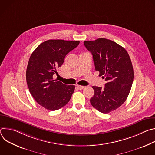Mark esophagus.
Masks as SVG:
<instances>
[{
  "mask_svg": "<svg viewBox=\"0 0 155 155\" xmlns=\"http://www.w3.org/2000/svg\"><path fill=\"white\" fill-rule=\"evenodd\" d=\"M85 86H80V85H77V87L78 88V90H83V88Z\"/></svg>",
  "mask_w": 155,
  "mask_h": 155,
  "instance_id": "obj_1",
  "label": "esophagus"
}]
</instances>
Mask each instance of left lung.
<instances>
[{
    "label": "left lung",
    "mask_w": 155,
    "mask_h": 155,
    "mask_svg": "<svg viewBox=\"0 0 155 155\" xmlns=\"http://www.w3.org/2000/svg\"><path fill=\"white\" fill-rule=\"evenodd\" d=\"M84 45L93 55L99 76L106 81L104 88L92 86L91 104L101 113H110L126 101L130 91L134 71L130 57L123 47L107 38L84 41Z\"/></svg>",
    "instance_id": "left-lung-1"
}]
</instances>
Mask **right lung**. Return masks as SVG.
Listing matches in <instances>:
<instances>
[{
	"mask_svg": "<svg viewBox=\"0 0 155 155\" xmlns=\"http://www.w3.org/2000/svg\"><path fill=\"white\" fill-rule=\"evenodd\" d=\"M79 43L48 40L40 44L29 58L26 70L29 91L38 104L48 110L54 111L65 105L74 92V85L64 84L53 76L58 74L65 56Z\"/></svg>",
	"mask_w": 155,
	"mask_h": 155,
	"instance_id": "1",
	"label": "right lung"
}]
</instances>
